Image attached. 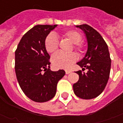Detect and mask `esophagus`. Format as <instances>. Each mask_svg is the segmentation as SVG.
<instances>
[{
	"instance_id": "obj_1",
	"label": "esophagus",
	"mask_w": 123,
	"mask_h": 123,
	"mask_svg": "<svg viewBox=\"0 0 123 123\" xmlns=\"http://www.w3.org/2000/svg\"><path fill=\"white\" fill-rule=\"evenodd\" d=\"M71 72H72V71H71V70H65V72H66V74H70Z\"/></svg>"
}]
</instances>
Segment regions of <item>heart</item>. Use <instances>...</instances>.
Returning <instances> with one entry per match:
<instances>
[{"instance_id": "1", "label": "heart", "mask_w": 123, "mask_h": 123, "mask_svg": "<svg viewBox=\"0 0 123 123\" xmlns=\"http://www.w3.org/2000/svg\"><path fill=\"white\" fill-rule=\"evenodd\" d=\"M64 37L68 39L74 43V48L80 54L83 53V46L80 43L82 36L79 31L76 30H68L62 33ZM45 47L49 53H53L58 49L59 39L53 33L49 34L45 40ZM77 59V56L74 53H64L58 52L52 56V63L57 68H68L74 63Z\"/></svg>"}]
</instances>
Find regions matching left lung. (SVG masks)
Segmentation results:
<instances>
[{
    "label": "left lung",
    "mask_w": 123,
    "mask_h": 123,
    "mask_svg": "<svg viewBox=\"0 0 123 123\" xmlns=\"http://www.w3.org/2000/svg\"><path fill=\"white\" fill-rule=\"evenodd\" d=\"M76 27L84 31L88 42L85 56L77 64L88 71L86 74L81 70L76 72L79 75V80L73 84V90L78 98L90 99L100 95L105 88L109 78L111 60L107 45L99 33L87 24Z\"/></svg>",
    "instance_id": "1"
}]
</instances>
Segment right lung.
Returning <instances> with one entry per match:
<instances>
[{
    "instance_id": "right-lung-1",
    "label": "right lung",
    "mask_w": 123,
    "mask_h": 123,
    "mask_svg": "<svg viewBox=\"0 0 123 123\" xmlns=\"http://www.w3.org/2000/svg\"><path fill=\"white\" fill-rule=\"evenodd\" d=\"M57 25H37L24 35L15 51V72L20 88L35 102H45L56 94L64 70L52 71L45 47L46 37Z\"/></svg>"
}]
</instances>
